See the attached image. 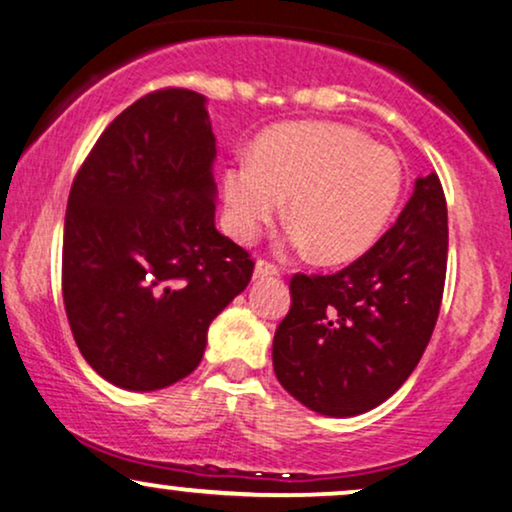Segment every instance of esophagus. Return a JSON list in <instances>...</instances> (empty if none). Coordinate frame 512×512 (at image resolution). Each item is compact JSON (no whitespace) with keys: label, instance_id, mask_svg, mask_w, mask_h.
I'll return each mask as SVG.
<instances>
[{"label":"esophagus","instance_id":"1","mask_svg":"<svg viewBox=\"0 0 512 512\" xmlns=\"http://www.w3.org/2000/svg\"><path fill=\"white\" fill-rule=\"evenodd\" d=\"M273 275H278V266H273V263H268V261H263V258H258L256 268H254V278L256 280H263V278H273Z\"/></svg>","mask_w":512,"mask_h":512}]
</instances>
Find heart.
<instances>
[{"instance_id":"1","label":"heart","mask_w":512,"mask_h":512,"mask_svg":"<svg viewBox=\"0 0 512 512\" xmlns=\"http://www.w3.org/2000/svg\"><path fill=\"white\" fill-rule=\"evenodd\" d=\"M400 155L335 122L287 124L256 141L251 162L222 177L230 232L251 242L278 218L287 198V242L321 263L364 256L398 208Z\"/></svg>"}]
</instances>
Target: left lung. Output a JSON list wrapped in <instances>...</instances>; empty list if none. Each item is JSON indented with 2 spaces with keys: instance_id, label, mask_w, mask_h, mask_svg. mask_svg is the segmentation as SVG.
Here are the masks:
<instances>
[{
  "instance_id": "left-lung-1",
  "label": "left lung",
  "mask_w": 512,
  "mask_h": 512,
  "mask_svg": "<svg viewBox=\"0 0 512 512\" xmlns=\"http://www.w3.org/2000/svg\"><path fill=\"white\" fill-rule=\"evenodd\" d=\"M448 263L438 174L414 182L395 225L333 275L297 273L273 340L282 388L326 417H354L410 378L434 333Z\"/></svg>"
}]
</instances>
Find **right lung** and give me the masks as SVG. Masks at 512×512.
<instances>
[{
	"instance_id": "1",
	"label": "right lung",
	"mask_w": 512,
	"mask_h": 512,
	"mask_svg": "<svg viewBox=\"0 0 512 512\" xmlns=\"http://www.w3.org/2000/svg\"><path fill=\"white\" fill-rule=\"evenodd\" d=\"M206 98L148 93L102 131L71 184L62 294L83 359L124 390H160L201 364L208 326L254 261L215 230Z\"/></svg>"
}]
</instances>
